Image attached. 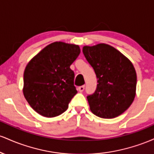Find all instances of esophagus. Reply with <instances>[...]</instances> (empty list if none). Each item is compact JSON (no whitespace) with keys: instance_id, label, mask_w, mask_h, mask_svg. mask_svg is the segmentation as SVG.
I'll return each instance as SVG.
<instances>
[{"instance_id":"34e87169","label":"esophagus","mask_w":154,"mask_h":154,"mask_svg":"<svg viewBox=\"0 0 154 154\" xmlns=\"http://www.w3.org/2000/svg\"><path fill=\"white\" fill-rule=\"evenodd\" d=\"M85 89V85H82V86H79L78 88V91L79 92H80V93H82V92L84 91Z\"/></svg>"}]
</instances>
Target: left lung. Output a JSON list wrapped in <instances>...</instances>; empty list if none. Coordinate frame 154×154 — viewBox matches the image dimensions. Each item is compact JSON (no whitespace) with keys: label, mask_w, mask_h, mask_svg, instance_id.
Returning a JSON list of instances; mask_svg holds the SVG:
<instances>
[{"label":"left lung","mask_w":154,"mask_h":154,"mask_svg":"<svg viewBox=\"0 0 154 154\" xmlns=\"http://www.w3.org/2000/svg\"><path fill=\"white\" fill-rule=\"evenodd\" d=\"M82 52L98 79L95 93L87 97L90 109L104 119L119 116L135 99L137 75L133 64L108 44L85 45Z\"/></svg>","instance_id":"1"}]
</instances>
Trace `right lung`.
Returning a JSON list of instances; mask_svg holds the SVG:
<instances>
[{"mask_svg":"<svg viewBox=\"0 0 154 154\" xmlns=\"http://www.w3.org/2000/svg\"><path fill=\"white\" fill-rule=\"evenodd\" d=\"M79 45L54 42L28 62L24 72L23 93L34 110L45 117H55L68 109L77 91L70 66L78 57Z\"/></svg>","mask_w":154,"mask_h":154,"instance_id":"1","label":"right lung"}]
</instances>
